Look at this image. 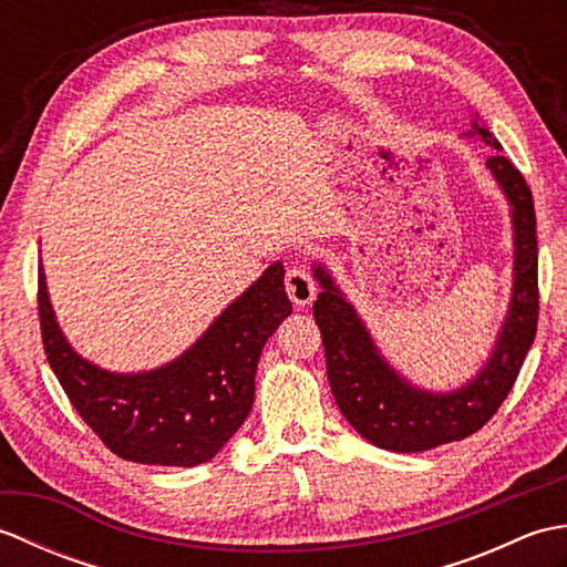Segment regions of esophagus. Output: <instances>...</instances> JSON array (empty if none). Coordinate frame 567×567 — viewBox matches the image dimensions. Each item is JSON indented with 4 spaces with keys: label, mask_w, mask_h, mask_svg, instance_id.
<instances>
[{
    "label": "esophagus",
    "mask_w": 567,
    "mask_h": 567,
    "mask_svg": "<svg viewBox=\"0 0 567 567\" xmlns=\"http://www.w3.org/2000/svg\"><path fill=\"white\" fill-rule=\"evenodd\" d=\"M285 290H287V295H290L295 307L305 309L315 302L317 285H315V280H311V275L305 265H292V268L285 275Z\"/></svg>",
    "instance_id": "1"
}]
</instances>
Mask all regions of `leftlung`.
I'll return each instance as SVG.
<instances>
[{"instance_id":"1","label":"left lung","mask_w":567,"mask_h":567,"mask_svg":"<svg viewBox=\"0 0 567 567\" xmlns=\"http://www.w3.org/2000/svg\"><path fill=\"white\" fill-rule=\"evenodd\" d=\"M467 136H477L492 153L487 167L512 207L514 285L507 319L483 370L453 392H429L404 380L370 339L365 323L336 287L323 265L315 275L323 290L315 302L333 400L360 436L394 453L431 451L463 441L497 414L514 388L538 327V244L534 197L524 175L499 153V141L477 118Z\"/></svg>"}]
</instances>
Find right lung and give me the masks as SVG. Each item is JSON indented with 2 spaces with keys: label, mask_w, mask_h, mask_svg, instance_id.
<instances>
[{
  "label": "right lung",
  "mask_w": 567,
  "mask_h": 567,
  "mask_svg": "<svg viewBox=\"0 0 567 567\" xmlns=\"http://www.w3.org/2000/svg\"><path fill=\"white\" fill-rule=\"evenodd\" d=\"M292 315L285 270L272 262L199 341L151 372H110L80 358L60 331L39 268V319L48 363L70 404L124 461L195 467L224 449L256 400L265 341Z\"/></svg>",
  "instance_id": "1"
}]
</instances>
